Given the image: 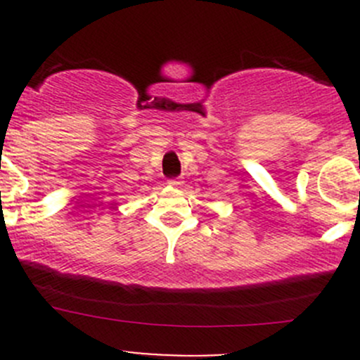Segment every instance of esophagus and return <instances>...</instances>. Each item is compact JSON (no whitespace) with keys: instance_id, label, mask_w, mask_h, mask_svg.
Instances as JSON below:
<instances>
[{"instance_id":"34e87169","label":"esophagus","mask_w":360,"mask_h":360,"mask_svg":"<svg viewBox=\"0 0 360 360\" xmlns=\"http://www.w3.org/2000/svg\"><path fill=\"white\" fill-rule=\"evenodd\" d=\"M167 183H169L170 186L177 188V186H181V183H183V181H181L179 177H174V179H169V181H167Z\"/></svg>"}]
</instances>
